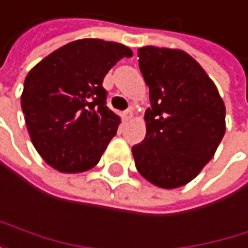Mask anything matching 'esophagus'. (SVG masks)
Wrapping results in <instances>:
<instances>
[{
	"label": "esophagus",
	"instance_id": "1",
	"mask_svg": "<svg viewBox=\"0 0 248 248\" xmlns=\"http://www.w3.org/2000/svg\"><path fill=\"white\" fill-rule=\"evenodd\" d=\"M121 117H123L124 121H128V120L133 117V111H131V109H127V111H124V112L121 114Z\"/></svg>",
	"mask_w": 248,
	"mask_h": 248
}]
</instances>
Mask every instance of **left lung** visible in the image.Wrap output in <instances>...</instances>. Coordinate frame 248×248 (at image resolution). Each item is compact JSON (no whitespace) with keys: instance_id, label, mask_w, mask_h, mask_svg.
Listing matches in <instances>:
<instances>
[{"instance_id":"obj_1","label":"left lung","mask_w":248,"mask_h":248,"mask_svg":"<svg viewBox=\"0 0 248 248\" xmlns=\"http://www.w3.org/2000/svg\"><path fill=\"white\" fill-rule=\"evenodd\" d=\"M139 67L149 86L146 137L133 146L136 168L161 188L190 183L225 134V105L200 64L180 49L144 46Z\"/></svg>"}]
</instances>
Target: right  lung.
Returning <instances> with one entry per match:
<instances>
[{"mask_svg":"<svg viewBox=\"0 0 248 248\" xmlns=\"http://www.w3.org/2000/svg\"><path fill=\"white\" fill-rule=\"evenodd\" d=\"M131 49L101 39H80L49 54L29 71L21 109L35 149L60 172L93 168L120 117L107 107V73Z\"/></svg>","mask_w":248,"mask_h":248,"instance_id":"1","label":"right lung"}]
</instances>
